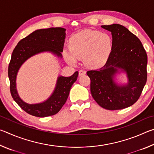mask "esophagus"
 <instances>
[{
	"mask_svg": "<svg viewBox=\"0 0 154 154\" xmlns=\"http://www.w3.org/2000/svg\"><path fill=\"white\" fill-rule=\"evenodd\" d=\"M85 73H86V72H85V71H83V70H79V76H82V75H85Z\"/></svg>",
	"mask_w": 154,
	"mask_h": 154,
	"instance_id": "esophagus-1",
	"label": "esophagus"
}]
</instances>
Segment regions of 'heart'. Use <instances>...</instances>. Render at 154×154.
I'll return each mask as SVG.
<instances>
[{"label": "heart", "instance_id": "1", "mask_svg": "<svg viewBox=\"0 0 154 154\" xmlns=\"http://www.w3.org/2000/svg\"><path fill=\"white\" fill-rule=\"evenodd\" d=\"M113 49L110 36L96 30H86L72 36L69 41L70 51H64L68 63L75 64L76 59L82 60L90 69L103 66L108 60Z\"/></svg>", "mask_w": 154, "mask_h": 154}]
</instances>
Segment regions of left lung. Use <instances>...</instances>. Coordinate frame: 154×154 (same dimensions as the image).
<instances>
[{"mask_svg": "<svg viewBox=\"0 0 154 154\" xmlns=\"http://www.w3.org/2000/svg\"><path fill=\"white\" fill-rule=\"evenodd\" d=\"M110 31L113 49L108 60L98 70L87 72L90 78L93 98L101 107L119 110L137 102L147 82V56L140 41L120 24L103 25ZM122 72L128 79L126 84L116 82Z\"/></svg>", "mask_w": 154, "mask_h": 154, "instance_id": "8db88e82", "label": "left lung"}]
</instances>
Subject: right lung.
<instances>
[{"label": "right lung", "mask_w": 154, "mask_h": 154, "mask_svg": "<svg viewBox=\"0 0 154 154\" xmlns=\"http://www.w3.org/2000/svg\"><path fill=\"white\" fill-rule=\"evenodd\" d=\"M65 31V28L60 27L36 30L20 41L13 51L8 68L11 94L23 110L33 116L45 118L58 113L66 103L70 90L76 82L79 72H75L70 77L60 75L51 95L43 102L36 104H28L20 97L16 88L17 72L28 59L38 54L50 52L62 58L66 37Z\"/></svg>", "instance_id": "1"}]
</instances>
